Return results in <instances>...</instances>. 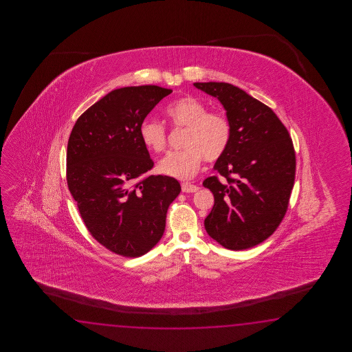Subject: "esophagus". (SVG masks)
Returning <instances> with one entry per match:
<instances>
[{
    "mask_svg": "<svg viewBox=\"0 0 352 352\" xmlns=\"http://www.w3.org/2000/svg\"><path fill=\"white\" fill-rule=\"evenodd\" d=\"M182 191L184 192H196L197 190H199V186H196V185H192V184H190V182H184L182 185Z\"/></svg>",
    "mask_w": 352,
    "mask_h": 352,
    "instance_id": "34e87169",
    "label": "esophagus"
}]
</instances>
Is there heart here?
Listing matches in <instances>:
<instances>
[{"label": "heart", "instance_id": "heart-1", "mask_svg": "<svg viewBox=\"0 0 352 352\" xmlns=\"http://www.w3.org/2000/svg\"><path fill=\"white\" fill-rule=\"evenodd\" d=\"M175 128H185L182 150L170 152L158 164L160 173L177 179H190L199 171L202 160L215 162L229 148L232 137V122L224 112L209 111L208 105L195 97L179 98L165 108ZM143 146L155 153L167 147V129L156 120L146 118L140 124Z\"/></svg>", "mask_w": 352, "mask_h": 352}]
</instances>
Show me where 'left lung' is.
Wrapping results in <instances>:
<instances>
[{
	"label": "left lung",
	"instance_id": "8db88e82",
	"mask_svg": "<svg viewBox=\"0 0 352 352\" xmlns=\"http://www.w3.org/2000/svg\"><path fill=\"white\" fill-rule=\"evenodd\" d=\"M217 98L232 122V142L202 185L214 194L205 229L230 250L268 239L285 217L296 177V152L285 124L268 105L228 82H195ZM221 175L223 180L218 179Z\"/></svg>",
	"mask_w": 352,
	"mask_h": 352
}]
</instances>
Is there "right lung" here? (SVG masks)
Listing matches in <instances>:
<instances>
[{"instance_id":"right-lung-1","label":"right lung","mask_w":352,"mask_h":352,"mask_svg":"<svg viewBox=\"0 0 352 352\" xmlns=\"http://www.w3.org/2000/svg\"><path fill=\"white\" fill-rule=\"evenodd\" d=\"M171 93L157 85L112 90L82 113L69 137L67 188L90 235L114 254L150 252L181 191L177 179L148 173L155 164L138 131Z\"/></svg>"}]
</instances>
